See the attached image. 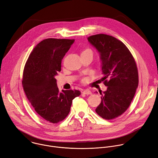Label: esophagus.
I'll return each instance as SVG.
<instances>
[{
    "mask_svg": "<svg viewBox=\"0 0 158 158\" xmlns=\"http://www.w3.org/2000/svg\"><path fill=\"white\" fill-rule=\"evenodd\" d=\"M82 93L85 94H91V91L89 89H85L83 91Z\"/></svg>",
    "mask_w": 158,
    "mask_h": 158,
    "instance_id": "34e87169",
    "label": "esophagus"
}]
</instances>
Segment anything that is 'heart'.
<instances>
[{
	"label": "heart",
	"instance_id": "obj_1",
	"mask_svg": "<svg viewBox=\"0 0 158 158\" xmlns=\"http://www.w3.org/2000/svg\"><path fill=\"white\" fill-rule=\"evenodd\" d=\"M83 52H91V53H92L91 50L90 49H89V48H86V49H85V50H83V52H82V53H83Z\"/></svg>",
	"mask_w": 158,
	"mask_h": 158
}]
</instances>
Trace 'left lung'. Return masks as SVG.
<instances>
[{"mask_svg": "<svg viewBox=\"0 0 158 158\" xmlns=\"http://www.w3.org/2000/svg\"><path fill=\"white\" fill-rule=\"evenodd\" d=\"M102 61V70L107 89L100 92L101 103L95 111L105 119L121 115L130 106L138 86V72L135 59L122 42L105 34L88 37Z\"/></svg>", "mask_w": 158, "mask_h": 158, "instance_id": "1", "label": "left lung"}]
</instances>
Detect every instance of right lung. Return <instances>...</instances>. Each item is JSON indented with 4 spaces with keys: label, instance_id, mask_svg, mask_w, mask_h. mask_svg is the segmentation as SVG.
I'll list each match as a JSON object with an SVG mask.
<instances>
[{
    "label": "right lung",
    "instance_id": "add662e5",
    "mask_svg": "<svg viewBox=\"0 0 158 158\" xmlns=\"http://www.w3.org/2000/svg\"><path fill=\"white\" fill-rule=\"evenodd\" d=\"M74 42V39L42 40L31 52L24 67L22 85L27 99L42 118L52 123L68 116L72 100L81 94L77 89L60 91L55 78L61 71L63 58Z\"/></svg>",
    "mask_w": 158,
    "mask_h": 158
}]
</instances>
